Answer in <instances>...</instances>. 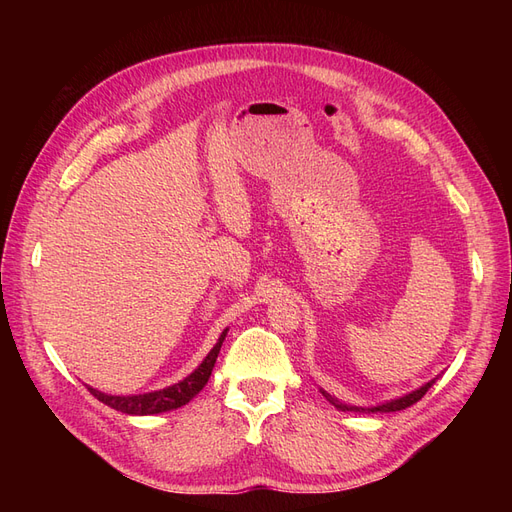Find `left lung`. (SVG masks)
I'll use <instances>...</instances> for the list:
<instances>
[{"mask_svg": "<svg viewBox=\"0 0 512 512\" xmlns=\"http://www.w3.org/2000/svg\"><path fill=\"white\" fill-rule=\"evenodd\" d=\"M436 380L438 378H433V380H429L427 384H423V386H418V389H414L412 393H408V395H404V397H397V399H391V401H384V404H378V406H367V408H363V406H348V404H344V401H339L337 397H333V395H329L327 391L324 389H320V393L327 397L331 404L337 408V410H342V412H365V414H376V412H399V410H406V408H410L412 404H416L418 399H421L433 384H436Z\"/></svg>", "mask_w": 512, "mask_h": 512, "instance_id": "obj_1", "label": "left lung"}]
</instances>
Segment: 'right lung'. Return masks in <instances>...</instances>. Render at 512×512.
Segmentation results:
<instances>
[{
  "label": "right lung",
  "mask_w": 512,
  "mask_h": 512,
  "mask_svg": "<svg viewBox=\"0 0 512 512\" xmlns=\"http://www.w3.org/2000/svg\"><path fill=\"white\" fill-rule=\"evenodd\" d=\"M226 333H228V329L222 331L218 344L211 348V352L205 356L203 363H200L190 376H185L177 384L166 386V389L143 393V395H108V393L94 389V386H87V389L98 401H102V404H106L108 408H113L117 412H123V414L149 416V414H162V412L177 410V408L188 404L190 399H194L200 391L205 389V384L209 382V376L215 367V359H218L220 348L226 339Z\"/></svg>",
  "instance_id": "right-lung-1"
}]
</instances>
